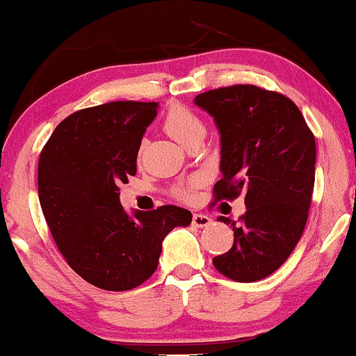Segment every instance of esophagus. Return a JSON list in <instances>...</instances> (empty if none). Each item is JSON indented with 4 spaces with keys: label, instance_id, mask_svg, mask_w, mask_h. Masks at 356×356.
<instances>
[{
    "label": "esophagus",
    "instance_id": "obj_1",
    "mask_svg": "<svg viewBox=\"0 0 356 356\" xmlns=\"http://www.w3.org/2000/svg\"><path fill=\"white\" fill-rule=\"evenodd\" d=\"M211 223V218L207 217V215H202V213H193L192 217V225L197 228H205L209 227Z\"/></svg>",
    "mask_w": 356,
    "mask_h": 356
}]
</instances>
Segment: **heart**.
Wrapping results in <instances>:
<instances>
[{
  "instance_id": "1",
  "label": "heart",
  "mask_w": 356,
  "mask_h": 356,
  "mask_svg": "<svg viewBox=\"0 0 356 356\" xmlns=\"http://www.w3.org/2000/svg\"><path fill=\"white\" fill-rule=\"evenodd\" d=\"M164 129L168 131L170 138H174L175 141L181 143L184 146L193 134L204 131V124H202L199 116L193 115L188 108L175 105L170 108L168 115H165ZM139 154H141V151H139ZM199 179H193V181L182 184V186L175 188V193H177V197H181V199L188 200L192 197L193 188L199 186Z\"/></svg>"
}]
</instances>
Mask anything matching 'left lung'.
<instances>
[{
    "label": "left lung",
    "mask_w": 356,
    "mask_h": 356,
    "mask_svg": "<svg viewBox=\"0 0 356 356\" xmlns=\"http://www.w3.org/2000/svg\"><path fill=\"white\" fill-rule=\"evenodd\" d=\"M193 103L220 133L215 200L245 193L246 213L230 225L233 246L213 266L238 282L268 277L302 236L316 181V139L294 102L254 85L210 90Z\"/></svg>",
    "instance_id": "obj_1"
}]
</instances>
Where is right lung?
I'll list each match as a JSON object with an SVG mask.
<instances>
[{
  "label": "right lung",
  "instance_id": "add662e5",
  "mask_svg": "<svg viewBox=\"0 0 356 356\" xmlns=\"http://www.w3.org/2000/svg\"><path fill=\"white\" fill-rule=\"evenodd\" d=\"M157 103L111 102L75 111L54 129L39 156V202L69 266L105 291L149 279L163 241L192 213L175 205L128 213L120 186L136 174L138 151Z\"/></svg>",
  "mask_w": 356,
  "mask_h": 356
}]
</instances>
